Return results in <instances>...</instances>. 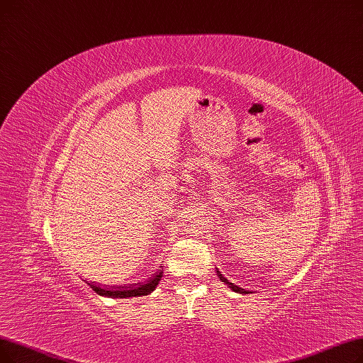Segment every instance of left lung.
<instances>
[{
    "label": "left lung",
    "mask_w": 363,
    "mask_h": 363,
    "mask_svg": "<svg viewBox=\"0 0 363 363\" xmlns=\"http://www.w3.org/2000/svg\"><path fill=\"white\" fill-rule=\"evenodd\" d=\"M217 274H218V278H220V281H223V282H226V284H228V285H229V286H230V288H232V289H233V291H239V289H240V288H239V286H236V285H233V284H232V282H228V279H226V278H223V276H221V273H220V272H218V270H217Z\"/></svg>",
    "instance_id": "8db88e82"
}]
</instances>
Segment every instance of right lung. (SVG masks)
<instances>
[{
    "instance_id": "right-lung-1",
    "label": "right lung",
    "mask_w": 363,
    "mask_h": 363,
    "mask_svg": "<svg viewBox=\"0 0 363 363\" xmlns=\"http://www.w3.org/2000/svg\"><path fill=\"white\" fill-rule=\"evenodd\" d=\"M162 267V266H161ZM162 270H158V273L152 274L150 278L142 284H133L130 286H127L125 284L121 286H101V285H96L94 282H89V285L97 292L99 296H105V297H111V298H130V297H142V296H147L150 292L157 288V285L160 284L161 278H162Z\"/></svg>"
}]
</instances>
